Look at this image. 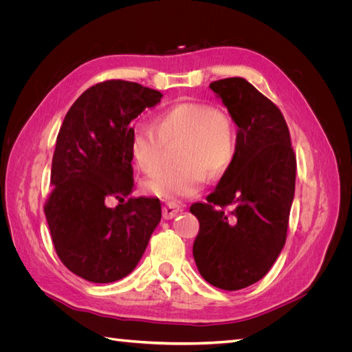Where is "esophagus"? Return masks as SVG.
Returning <instances> with one entry per match:
<instances>
[{"mask_svg":"<svg viewBox=\"0 0 352 352\" xmlns=\"http://www.w3.org/2000/svg\"><path fill=\"white\" fill-rule=\"evenodd\" d=\"M182 211V207H180L177 202H173V201H170V202H167V204L163 207V217L164 219H173L175 216H177L179 212Z\"/></svg>","mask_w":352,"mask_h":352,"instance_id":"1","label":"esophagus"}]
</instances>
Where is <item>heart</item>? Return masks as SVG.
<instances>
[{
  "label": "heart",
  "mask_w": 352,
  "mask_h": 352,
  "mask_svg": "<svg viewBox=\"0 0 352 352\" xmlns=\"http://www.w3.org/2000/svg\"><path fill=\"white\" fill-rule=\"evenodd\" d=\"M180 141L177 166L160 170L144 184L146 192L163 199L195 195L211 176L226 172L236 155L238 133L232 117L214 105L182 101L155 117V124L131 126V153L144 173H154L163 163L167 144Z\"/></svg>",
  "instance_id": "b5f03b06"
}]
</instances>
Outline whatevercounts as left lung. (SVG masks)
I'll list each match as a JSON object with an SVG mask.
<instances>
[{
    "label": "left lung",
    "instance_id": "1",
    "mask_svg": "<svg viewBox=\"0 0 352 352\" xmlns=\"http://www.w3.org/2000/svg\"><path fill=\"white\" fill-rule=\"evenodd\" d=\"M210 88L238 126V146L207 202L189 208L199 221L192 252L208 283L238 291L263 279L283 248L296 158L278 105L247 79H220Z\"/></svg>",
    "mask_w": 352,
    "mask_h": 352
}]
</instances>
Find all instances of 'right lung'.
Instances as JSON below:
<instances>
[{
	"instance_id": "obj_1",
	"label": "right lung",
	"mask_w": 352,
	"mask_h": 352,
	"mask_svg": "<svg viewBox=\"0 0 352 352\" xmlns=\"http://www.w3.org/2000/svg\"><path fill=\"white\" fill-rule=\"evenodd\" d=\"M162 97L140 83L105 80L85 91L63 120L44 211L58 258L85 280L129 274L162 220L158 198H129L131 122ZM110 197L120 206L110 209Z\"/></svg>"
}]
</instances>
